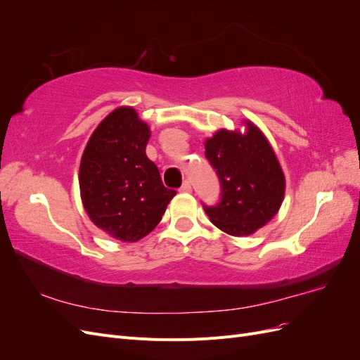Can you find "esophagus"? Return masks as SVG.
<instances>
[{
    "instance_id": "1",
    "label": "esophagus",
    "mask_w": 360,
    "mask_h": 360,
    "mask_svg": "<svg viewBox=\"0 0 360 360\" xmlns=\"http://www.w3.org/2000/svg\"><path fill=\"white\" fill-rule=\"evenodd\" d=\"M192 191V186H191V181L189 180H184L181 188H180V192H191Z\"/></svg>"
}]
</instances>
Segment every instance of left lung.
Wrapping results in <instances>:
<instances>
[{"label": "left lung", "mask_w": 360, "mask_h": 360, "mask_svg": "<svg viewBox=\"0 0 360 360\" xmlns=\"http://www.w3.org/2000/svg\"><path fill=\"white\" fill-rule=\"evenodd\" d=\"M246 132L221 129L205 139V158L221 183V201L204 210L219 230L250 236L274 219L284 201L285 177L261 130L245 122Z\"/></svg>", "instance_id": "left-lung-1"}]
</instances>
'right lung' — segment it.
Listing matches in <instances>:
<instances>
[{
  "label": "right lung",
  "instance_id": "1",
  "mask_svg": "<svg viewBox=\"0 0 360 360\" xmlns=\"http://www.w3.org/2000/svg\"><path fill=\"white\" fill-rule=\"evenodd\" d=\"M150 127L130 106L102 120L84 150L79 189L96 226L122 242H138L160 222L177 192L163 186L146 155Z\"/></svg>",
  "mask_w": 360,
  "mask_h": 360
}]
</instances>
